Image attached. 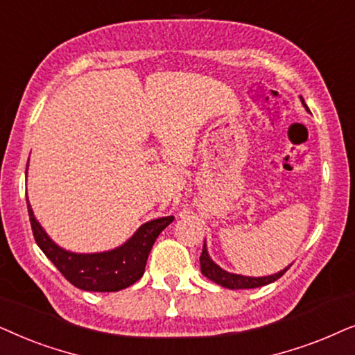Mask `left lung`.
<instances>
[{"label": "left lung", "mask_w": 355, "mask_h": 355, "mask_svg": "<svg viewBox=\"0 0 355 355\" xmlns=\"http://www.w3.org/2000/svg\"><path fill=\"white\" fill-rule=\"evenodd\" d=\"M200 263H201V272L205 274L207 279L214 281L216 284L227 287V289H254V287L271 284V282L279 279L282 274H284L287 269L291 268V266H287L286 269H282V271H279V272L271 274V276H264V277H250V276H240V274L227 272L220 266H217L214 261H212L209 253H207L206 243L202 245Z\"/></svg>", "instance_id": "left-lung-1"}]
</instances>
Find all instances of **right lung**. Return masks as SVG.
<instances>
[{"instance_id":"right-lung-1","label":"right lung","mask_w":355,"mask_h":355,"mask_svg":"<svg viewBox=\"0 0 355 355\" xmlns=\"http://www.w3.org/2000/svg\"><path fill=\"white\" fill-rule=\"evenodd\" d=\"M27 209L34 239L42 252L71 284L89 292H116L139 281L155 239L173 220V216L149 220L141 225L133 237L121 247L110 252L84 254L66 252L58 247L35 219L29 200Z\"/></svg>"}]
</instances>
